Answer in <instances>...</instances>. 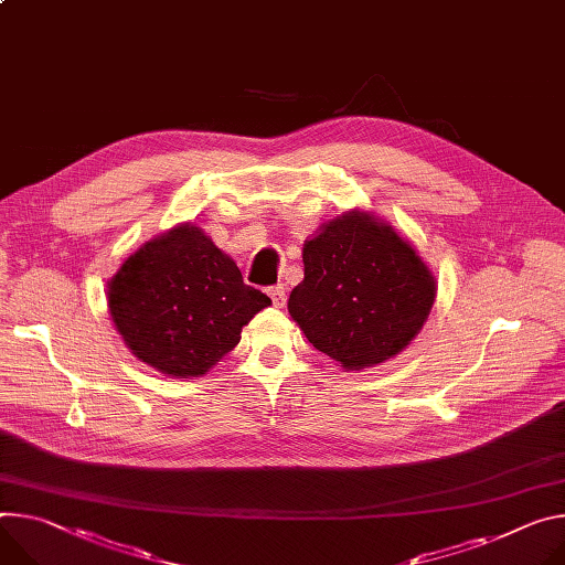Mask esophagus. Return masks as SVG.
Segmentation results:
<instances>
[{"mask_svg": "<svg viewBox=\"0 0 565 565\" xmlns=\"http://www.w3.org/2000/svg\"><path fill=\"white\" fill-rule=\"evenodd\" d=\"M268 295H270V299H273V303L277 306V309H281V306L286 303V288L279 284V286H273L270 290H268Z\"/></svg>", "mask_w": 565, "mask_h": 565, "instance_id": "34e87169", "label": "esophagus"}]
</instances>
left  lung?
<instances>
[{"label":"left lung","mask_w":565,"mask_h":565,"mask_svg":"<svg viewBox=\"0 0 565 565\" xmlns=\"http://www.w3.org/2000/svg\"><path fill=\"white\" fill-rule=\"evenodd\" d=\"M288 313L347 372L376 367L424 329L437 279L419 252L372 212L351 210L303 241Z\"/></svg>","instance_id":"1"}]
</instances>
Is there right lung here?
Wrapping results in <instances>:
<instances>
[{
    "mask_svg": "<svg viewBox=\"0 0 565 565\" xmlns=\"http://www.w3.org/2000/svg\"><path fill=\"white\" fill-rule=\"evenodd\" d=\"M108 311L137 361L198 379L230 353L270 297L243 284L230 254L193 223L146 241L108 281Z\"/></svg>",
    "mask_w": 565,
    "mask_h": 565,
    "instance_id": "1",
    "label": "right lung"
}]
</instances>
